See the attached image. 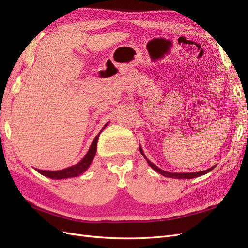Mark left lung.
<instances>
[{"mask_svg": "<svg viewBox=\"0 0 248 248\" xmlns=\"http://www.w3.org/2000/svg\"><path fill=\"white\" fill-rule=\"evenodd\" d=\"M140 151L141 155L145 157V159L147 160V162L149 163L150 167H151V168H152L154 170H156L157 172H159L160 175H162V176H164V177H168V178H175V179H192V178H197V177L205 175V174H207V172L211 171V170L215 168V166H213L212 168H210V169H208V170H206L197 171V172H169V171H166V170H163L159 169L158 167H156L154 163H152L151 161H150V160L147 158V157L145 156L144 152H142V149H141L140 147Z\"/></svg>", "mask_w": 248, "mask_h": 248, "instance_id": "obj_1", "label": "left lung"}]
</instances>
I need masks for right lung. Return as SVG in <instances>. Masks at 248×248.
Masks as SVG:
<instances>
[{
  "label": "right lung",
  "instance_id": "right-lung-1",
  "mask_svg": "<svg viewBox=\"0 0 248 248\" xmlns=\"http://www.w3.org/2000/svg\"><path fill=\"white\" fill-rule=\"evenodd\" d=\"M107 125H108V123L104 125V127H107ZM104 127H103V128H104ZM100 132L97 134L95 139L93 140L92 145H91V147H90L89 151L86 154V156L78 164H76V166L69 167L67 169L61 170H38V169H36V170L40 172L41 175L48 177L50 179H66V178L79 176L85 170H88V168L90 167V164H91L92 160L94 159L96 151H97V141H98Z\"/></svg>",
  "mask_w": 248,
  "mask_h": 248
}]
</instances>
